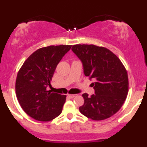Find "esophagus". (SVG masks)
<instances>
[{"label":"esophagus","mask_w":147,"mask_h":147,"mask_svg":"<svg viewBox=\"0 0 147 147\" xmlns=\"http://www.w3.org/2000/svg\"><path fill=\"white\" fill-rule=\"evenodd\" d=\"M67 96H68L70 97V98H74L75 96H76V94H68L67 95Z\"/></svg>","instance_id":"esophagus-1"}]
</instances>
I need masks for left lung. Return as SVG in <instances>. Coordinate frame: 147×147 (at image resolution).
<instances>
[{
	"label": "left lung",
	"mask_w": 147,
	"mask_h": 147,
	"mask_svg": "<svg viewBox=\"0 0 147 147\" xmlns=\"http://www.w3.org/2000/svg\"><path fill=\"white\" fill-rule=\"evenodd\" d=\"M73 52L82 62L84 74L90 80L95 94H82V114L94 121L105 120L119 111L127 98L129 82L124 65L109 49L94 45H74Z\"/></svg>",
	"instance_id": "left-lung-1"
}]
</instances>
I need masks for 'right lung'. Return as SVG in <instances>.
<instances>
[{"label": "right lung", "instance_id": "add662e5", "mask_svg": "<svg viewBox=\"0 0 147 147\" xmlns=\"http://www.w3.org/2000/svg\"><path fill=\"white\" fill-rule=\"evenodd\" d=\"M71 45H50L29 56L18 71L15 83L19 104L34 119L49 121L62 113L66 96L48 90L58 63Z\"/></svg>", "mask_w": 147, "mask_h": 147}]
</instances>
